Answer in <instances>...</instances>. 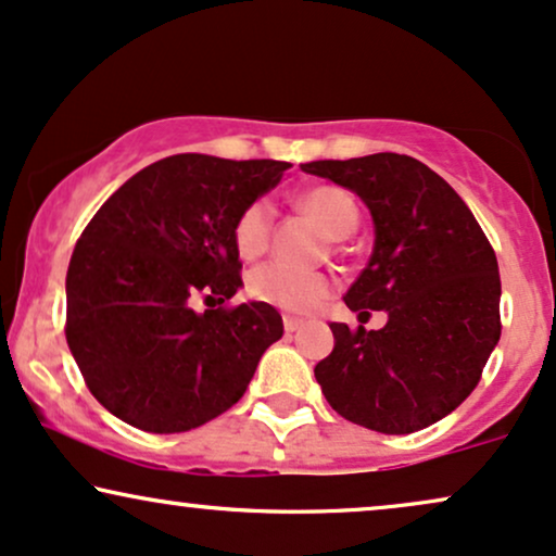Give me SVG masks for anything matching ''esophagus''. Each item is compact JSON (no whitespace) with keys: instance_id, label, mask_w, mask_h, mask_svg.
Listing matches in <instances>:
<instances>
[{"instance_id":"esophagus-1","label":"esophagus","mask_w":556,"mask_h":556,"mask_svg":"<svg viewBox=\"0 0 556 556\" xmlns=\"http://www.w3.org/2000/svg\"><path fill=\"white\" fill-rule=\"evenodd\" d=\"M282 324H285V331H298L300 326H303V318H295V316H285L282 318Z\"/></svg>"}]
</instances>
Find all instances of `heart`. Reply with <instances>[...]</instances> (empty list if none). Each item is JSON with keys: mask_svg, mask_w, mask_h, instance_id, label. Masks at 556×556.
Listing matches in <instances>:
<instances>
[{"mask_svg": "<svg viewBox=\"0 0 556 556\" xmlns=\"http://www.w3.org/2000/svg\"><path fill=\"white\" fill-rule=\"evenodd\" d=\"M298 206L320 225L329 238H344L357 227L359 210L342 186H313L300 193ZM274 230V206L266 199L245 204L232 225V243L240 258L256 261L269 251ZM331 279L320 271H298L285 264H264L251 271L249 295L282 311L305 313L329 298Z\"/></svg>", "mask_w": 556, "mask_h": 556, "instance_id": "obj_1", "label": "heart"}]
</instances>
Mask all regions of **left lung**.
Segmentation results:
<instances>
[{"label": "left lung", "mask_w": 556, "mask_h": 556, "mask_svg": "<svg viewBox=\"0 0 556 556\" xmlns=\"http://www.w3.org/2000/svg\"><path fill=\"white\" fill-rule=\"evenodd\" d=\"M305 173L357 193L376 245L344 303L386 311L378 331L331 324L333 352L316 380L333 412L386 434L451 414L477 388L500 342V269L464 199L409 155L316 160Z\"/></svg>", "instance_id": "8db88e82"}]
</instances>
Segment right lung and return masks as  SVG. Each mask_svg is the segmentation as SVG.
Wrapping results in <instances>:
<instances>
[{"mask_svg": "<svg viewBox=\"0 0 556 556\" xmlns=\"http://www.w3.org/2000/svg\"><path fill=\"white\" fill-rule=\"evenodd\" d=\"M290 163L173 155L96 212L66 269V344L113 417L186 432L238 404L282 339L269 303L225 305L243 285L232 225ZM204 296L211 307L192 311Z\"/></svg>", "mask_w": 556, "mask_h": 556, "instance_id": "right-lung-1", "label": "right lung"}]
</instances>
